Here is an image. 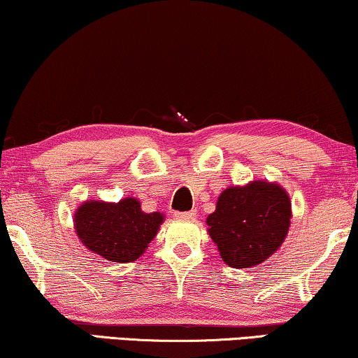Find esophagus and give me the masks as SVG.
<instances>
[{
	"instance_id": "1",
	"label": "esophagus",
	"mask_w": 358,
	"mask_h": 358,
	"mask_svg": "<svg viewBox=\"0 0 358 358\" xmlns=\"http://www.w3.org/2000/svg\"><path fill=\"white\" fill-rule=\"evenodd\" d=\"M175 217L178 220H194L196 210H189V213H175Z\"/></svg>"
}]
</instances>
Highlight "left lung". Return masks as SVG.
Returning a JSON list of instances; mask_svg holds the SVG:
<instances>
[{
	"label": "left lung",
	"mask_w": 358,
	"mask_h": 358,
	"mask_svg": "<svg viewBox=\"0 0 358 358\" xmlns=\"http://www.w3.org/2000/svg\"><path fill=\"white\" fill-rule=\"evenodd\" d=\"M290 219L289 193L275 181L255 180L225 188L206 224L224 263L246 269L264 263L280 248Z\"/></svg>",
	"instance_id": "obj_1"
}]
</instances>
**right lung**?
<instances>
[{"mask_svg":"<svg viewBox=\"0 0 358 358\" xmlns=\"http://www.w3.org/2000/svg\"><path fill=\"white\" fill-rule=\"evenodd\" d=\"M164 219L159 210L144 213L133 196L118 203L87 199L74 213V230L94 255L113 263H133L148 250Z\"/></svg>","mask_w":358,"mask_h":358,"instance_id":"add662e5","label":"right lung"}]
</instances>
